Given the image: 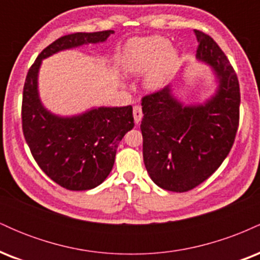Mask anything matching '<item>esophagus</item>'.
Segmentation results:
<instances>
[{"instance_id": "34e87169", "label": "esophagus", "mask_w": 260, "mask_h": 260, "mask_svg": "<svg viewBox=\"0 0 260 260\" xmlns=\"http://www.w3.org/2000/svg\"><path fill=\"white\" fill-rule=\"evenodd\" d=\"M133 117H134V122H136V124H138L140 120H142L143 112H142V107L139 105H136L133 107Z\"/></svg>"}]
</instances>
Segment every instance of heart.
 Here are the masks:
<instances>
[{
	"instance_id": "b5f03b06",
	"label": "heart",
	"mask_w": 260,
	"mask_h": 260,
	"mask_svg": "<svg viewBox=\"0 0 260 260\" xmlns=\"http://www.w3.org/2000/svg\"><path fill=\"white\" fill-rule=\"evenodd\" d=\"M178 63V52L160 35L134 39L127 45L122 66L128 73L147 71L144 83L149 89H160L166 84Z\"/></svg>"
}]
</instances>
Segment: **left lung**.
<instances>
[{"mask_svg": "<svg viewBox=\"0 0 260 260\" xmlns=\"http://www.w3.org/2000/svg\"><path fill=\"white\" fill-rule=\"evenodd\" d=\"M197 58L219 78L216 94L204 105L183 106L169 86L142 98L143 159L155 184L187 192L219 169L234 145L240 123V83L213 38L196 30Z\"/></svg>", "mask_w": 260, "mask_h": 260, "instance_id": "left-lung-1", "label": "left lung"}]
</instances>
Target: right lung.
Listing matches in <instances>:
<instances>
[{
	"mask_svg": "<svg viewBox=\"0 0 260 260\" xmlns=\"http://www.w3.org/2000/svg\"><path fill=\"white\" fill-rule=\"evenodd\" d=\"M113 30L74 32L45 47L26 74L22 101L23 134L32 157L53 182L86 190L105 181L122 138L134 127L132 106L99 107L74 117H58L41 105L38 72L41 59L61 50L103 43Z\"/></svg>",
	"mask_w": 260,
	"mask_h": 260,
	"instance_id": "add662e5",
	"label": "right lung"
}]
</instances>
